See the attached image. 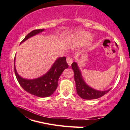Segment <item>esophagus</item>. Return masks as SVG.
I'll list each match as a JSON object with an SVG mask.
<instances>
[{
    "instance_id": "obj_1",
    "label": "esophagus",
    "mask_w": 130,
    "mask_h": 130,
    "mask_svg": "<svg viewBox=\"0 0 130 130\" xmlns=\"http://www.w3.org/2000/svg\"><path fill=\"white\" fill-rule=\"evenodd\" d=\"M73 57H71V56H69V57H67L66 61H67V62H68V65H69V66H71V65L72 62H73Z\"/></svg>"
}]
</instances>
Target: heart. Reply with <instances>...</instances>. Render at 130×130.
I'll list each match as a JSON object with an SVG mask.
<instances>
[{"instance_id":"heart-1","label":"heart","mask_w":130,"mask_h":130,"mask_svg":"<svg viewBox=\"0 0 130 130\" xmlns=\"http://www.w3.org/2000/svg\"><path fill=\"white\" fill-rule=\"evenodd\" d=\"M92 36L88 32H83L75 37V41L78 44H85L90 42Z\"/></svg>"}]
</instances>
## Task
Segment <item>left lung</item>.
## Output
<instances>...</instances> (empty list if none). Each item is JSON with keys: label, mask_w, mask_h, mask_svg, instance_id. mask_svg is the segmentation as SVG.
Listing matches in <instances>:
<instances>
[{"label": "left lung", "mask_w": 130, "mask_h": 130, "mask_svg": "<svg viewBox=\"0 0 130 130\" xmlns=\"http://www.w3.org/2000/svg\"><path fill=\"white\" fill-rule=\"evenodd\" d=\"M72 69L74 71V80L76 83V88L77 93L81 98L85 100H94L102 97L108 93L110 89L107 91H98L88 86L83 81L81 72L76 62H73Z\"/></svg>", "instance_id": "left-lung-1"}]
</instances>
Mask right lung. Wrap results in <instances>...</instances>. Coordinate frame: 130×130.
Here are the masks:
<instances>
[{"label": "right lung", "mask_w": 130, "mask_h": 130, "mask_svg": "<svg viewBox=\"0 0 130 130\" xmlns=\"http://www.w3.org/2000/svg\"><path fill=\"white\" fill-rule=\"evenodd\" d=\"M44 29H36L32 30L25 37L21 42H24L29 37L36 35ZM15 61V59H14ZM65 57H59L54 62L50 70L41 77L34 79H26L22 78L17 74L14 65V72L19 85L22 88L30 94L36 96L45 98L53 94L58 85L59 77L65 69L68 68Z\"/></svg>", "instance_id": "obj_1"}]
</instances>
